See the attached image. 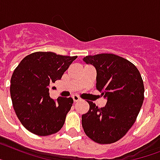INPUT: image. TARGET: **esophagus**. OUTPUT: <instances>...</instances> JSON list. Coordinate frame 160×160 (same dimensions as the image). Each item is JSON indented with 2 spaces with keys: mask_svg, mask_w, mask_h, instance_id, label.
<instances>
[{
  "mask_svg": "<svg viewBox=\"0 0 160 160\" xmlns=\"http://www.w3.org/2000/svg\"><path fill=\"white\" fill-rule=\"evenodd\" d=\"M72 100H73V101H74V102H78V101H80V98H79L78 96L74 95V96H72Z\"/></svg>",
  "mask_w": 160,
  "mask_h": 160,
  "instance_id": "1",
  "label": "esophagus"
}]
</instances>
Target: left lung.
<instances>
[{
    "mask_svg": "<svg viewBox=\"0 0 160 160\" xmlns=\"http://www.w3.org/2000/svg\"><path fill=\"white\" fill-rule=\"evenodd\" d=\"M96 69V89L107 100L98 108L92 101L82 116L86 135L99 144L121 139L135 122L144 101V84L139 70L128 59L113 54L83 58Z\"/></svg>",
    "mask_w": 160,
    "mask_h": 160,
    "instance_id": "left-lung-1",
    "label": "left lung"
}]
</instances>
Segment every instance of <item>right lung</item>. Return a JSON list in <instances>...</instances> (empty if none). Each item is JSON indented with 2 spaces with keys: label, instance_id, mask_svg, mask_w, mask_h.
Wrapping results in <instances>:
<instances>
[{
  "label": "right lung",
  "instance_id": "add662e5",
  "mask_svg": "<svg viewBox=\"0 0 160 160\" xmlns=\"http://www.w3.org/2000/svg\"><path fill=\"white\" fill-rule=\"evenodd\" d=\"M78 56L38 51L27 55L14 69L10 96L17 117L25 128L38 136L59 132L73 101L50 97L49 88L62 78Z\"/></svg>",
  "mask_w": 160,
  "mask_h": 160
}]
</instances>
